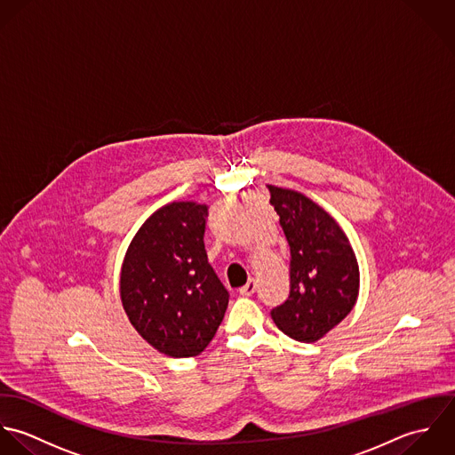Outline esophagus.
<instances>
[{
    "mask_svg": "<svg viewBox=\"0 0 455 455\" xmlns=\"http://www.w3.org/2000/svg\"><path fill=\"white\" fill-rule=\"evenodd\" d=\"M255 290H257V281H255V279H250L244 286L239 288V293L244 295V297H250V295L255 293Z\"/></svg>",
    "mask_w": 455,
    "mask_h": 455,
    "instance_id": "1",
    "label": "esophagus"
}]
</instances>
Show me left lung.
I'll return each mask as SVG.
<instances>
[{
	"instance_id": "8db88e82",
	"label": "left lung",
	"mask_w": 455,
	"mask_h": 455,
	"mask_svg": "<svg viewBox=\"0 0 455 455\" xmlns=\"http://www.w3.org/2000/svg\"><path fill=\"white\" fill-rule=\"evenodd\" d=\"M267 188L290 246V295L271 316L291 339L315 343L354 309L359 262L347 234L323 207L295 189Z\"/></svg>"
}]
</instances>
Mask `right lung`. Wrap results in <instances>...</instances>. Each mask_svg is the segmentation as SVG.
<instances>
[{
  "label": "right lung",
  "instance_id": "right-lung-1",
  "mask_svg": "<svg viewBox=\"0 0 455 455\" xmlns=\"http://www.w3.org/2000/svg\"><path fill=\"white\" fill-rule=\"evenodd\" d=\"M207 205L180 200L156 209L133 235L119 274L123 309L155 350L200 355L228 306V291L207 262Z\"/></svg>",
  "mask_w": 455,
  "mask_h": 455
}]
</instances>
